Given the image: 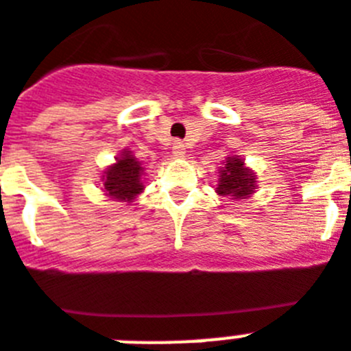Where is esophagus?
Listing matches in <instances>:
<instances>
[{"mask_svg":"<svg viewBox=\"0 0 351 351\" xmlns=\"http://www.w3.org/2000/svg\"><path fill=\"white\" fill-rule=\"evenodd\" d=\"M172 154L176 156V158H184V156H186V147H184V143H182V142H173Z\"/></svg>","mask_w":351,"mask_h":351,"instance_id":"obj_1","label":"esophagus"}]
</instances>
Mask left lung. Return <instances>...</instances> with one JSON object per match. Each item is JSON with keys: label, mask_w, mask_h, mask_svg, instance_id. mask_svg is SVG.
<instances>
[{"label": "left lung", "mask_w": 351, "mask_h": 351, "mask_svg": "<svg viewBox=\"0 0 351 351\" xmlns=\"http://www.w3.org/2000/svg\"><path fill=\"white\" fill-rule=\"evenodd\" d=\"M257 190V176L250 167H247L243 158L238 154L227 156L218 169V182L215 191L218 195L230 200L250 199Z\"/></svg>", "instance_id": "left-lung-1"}]
</instances>
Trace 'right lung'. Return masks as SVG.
Masks as SVG:
<instances>
[{
    "label": "right lung",
    "instance_id": "obj_1",
    "mask_svg": "<svg viewBox=\"0 0 351 351\" xmlns=\"http://www.w3.org/2000/svg\"><path fill=\"white\" fill-rule=\"evenodd\" d=\"M143 170L145 169L142 161L130 149H122L121 154L115 158V163L108 165L103 170L99 186L112 200L130 206L145 188L142 182Z\"/></svg>",
    "mask_w": 351,
    "mask_h": 351
}]
</instances>
